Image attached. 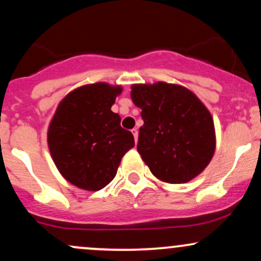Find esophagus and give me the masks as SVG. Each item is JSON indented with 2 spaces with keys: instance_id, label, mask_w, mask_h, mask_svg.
Returning a JSON list of instances; mask_svg holds the SVG:
<instances>
[{
  "instance_id": "34e87169",
  "label": "esophagus",
  "mask_w": 261,
  "mask_h": 261,
  "mask_svg": "<svg viewBox=\"0 0 261 261\" xmlns=\"http://www.w3.org/2000/svg\"><path fill=\"white\" fill-rule=\"evenodd\" d=\"M131 133H133V135H134L135 141L137 142V139H139V131H137V128H133V131H131Z\"/></svg>"
}]
</instances>
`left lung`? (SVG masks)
Returning a JSON list of instances; mask_svg holds the SVG:
<instances>
[{"label": "left lung", "mask_w": 261, "mask_h": 261, "mask_svg": "<svg viewBox=\"0 0 261 261\" xmlns=\"http://www.w3.org/2000/svg\"><path fill=\"white\" fill-rule=\"evenodd\" d=\"M131 99L142 110L137 151L152 174L172 184L200 174L216 141L211 114L199 98L181 86L158 82L133 86Z\"/></svg>", "instance_id": "left-lung-1"}]
</instances>
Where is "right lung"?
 Instances as JSON below:
<instances>
[{"instance_id":"1","label":"right lung","mask_w":261,"mask_h":261,"mask_svg":"<svg viewBox=\"0 0 261 261\" xmlns=\"http://www.w3.org/2000/svg\"><path fill=\"white\" fill-rule=\"evenodd\" d=\"M120 87L95 83L74 89L59 104L47 133L50 153L71 184L98 191L116 174L135 140L112 112Z\"/></svg>"}]
</instances>
